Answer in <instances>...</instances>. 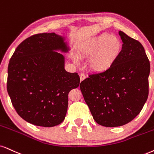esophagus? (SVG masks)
<instances>
[{
  "instance_id": "esophagus-1",
  "label": "esophagus",
  "mask_w": 154,
  "mask_h": 154,
  "mask_svg": "<svg viewBox=\"0 0 154 154\" xmlns=\"http://www.w3.org/2000/svg\"><path fill=\"white\" fill-rule=\"evenodd\" d=\"M79 77H80V81H81V82L83 81L84 79L86 78V77H85V75H84V74H82V73L79 75Z\"/></svg>"
}]
</instances>
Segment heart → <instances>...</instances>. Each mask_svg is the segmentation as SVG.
Wrapping results in <instances>:
<instances>
[{"instance_id": "b5f03b06", "label": "heart", "mask_w": 154, "mask_h": 154, "mask_svg": "<svg viewBox=\"0 0 154 154\" xmlns=\"http://www.w3.org/2000/svg\"><path fill=\"white\" fill-rule=\"evenodd\" d=\"M122 50L120 39L111 34L104 33L93 37L80 46V55L91 57L89 66L94 72H104L112 67ZM77 63V59H74Z\"/></svg>"}]
</instances>
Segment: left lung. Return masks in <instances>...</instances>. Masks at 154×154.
Wrapping results in <instances>:
<instances>
[{"label":"left lung","mask_w":154,"mask_h":154,"mask_svg":"<svg viewBox=\"0 0 154 154\" xmlns=\"http://www.w3.org/2000/svg\"><path fill=\"white\" fill-rule=\"evenodd\" d=\"M119 34L122 50L112 67L90 75L79 86L93 119L106 127L123 126L133 120L149 95L150 63L144 48L122 31Z\"/></svg>","instance_id":"8db88e82"}]
</instances>
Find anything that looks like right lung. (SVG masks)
Listing matches in <instances>:
<instances>
[{
  "mask_svg": "<svg viewBox=\"0 0 154 154\" xmlns=\"http://www.w3.org/2000/svg\"><path fill=\"white\" fill-rule=\"evenodd\" d=\"M65 37L40 33L17 47L8 67L7 90L18 115L34 125L52 127L65 119L68 94L79 87L77 72L65 69Z\"/></svg>",
  "mask_w": 154,
  "mask_h": 154,
  "instance_id": "add662e5",
  "label": "right lung"
}]
</instances>
